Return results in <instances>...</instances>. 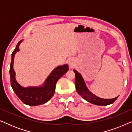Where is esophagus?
Wrapping results in <instances>:
<instances>
[{
    "label": "esophagus",
    "mask_w": 132,
    "mask_h": 132,
    "mask_svg": "<svg viewBox=\"0 0 132 132\" xmlns=\"http://www.w3.org/2000/svg\"><path fill=\"white\" fill-rule=\"evenodd\" d=\"M68 64H69V65L71 68L75 66V60H74L73 59H69V61H68Z\"/></svg>",
    "instance_id": "1"
}]
</instances>
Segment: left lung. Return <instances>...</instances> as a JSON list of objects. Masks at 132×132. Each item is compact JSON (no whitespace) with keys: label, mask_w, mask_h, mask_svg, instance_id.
I'll list each match as a JSON object with an SVG mask.
<instances>
[{"label":"left lung","mask_w":132,"mask_h":132,"mask_svg":"<svg viewBox=\"0 0 132 132\" xmlns=\"http://www.w3.org/2000/svg\"><path fill=\"white\" fill-rule=\"evenodd\" d=\"M75 73V85L77 93L82 97L83 98L91 103L92 104L98 106H107L113 103L118 97L113 98H102L97 97L89 91L86 85L85 82L82 76L76 70H73Z\"/></svg>","instance_id":"1"}]
</instances>
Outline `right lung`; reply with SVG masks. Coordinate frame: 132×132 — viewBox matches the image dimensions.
<instances>
[{
	"label": "right lung",
	"instance_id": "add662e5",
	"mask_svg": "<svg viewBox=\"0 0 132 132\" xmlns=\"http://www.w3.org/2000/svg\"><path fill=\"white\" fill-rule=\"evenodd\" d=\"M23 41L22 39L19 42L12 53L10 69L11 85L14 93L23 103L31 106L40 105L46 103L53 96L57 80L68 71L69 67L68 64L57 66L50 73L43 85L37 86L23 87L16 80L15 72L13 68L14 57L16 53L19 52V46Z\"/></svg>",
	"mask_w": 132,
	"mask_h": 132
}]
</instances>
